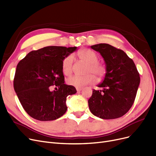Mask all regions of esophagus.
Wrapping results in <instances>:
<instances>
[{
    "mask_svg": "<svg viewBox=\"0 0 156 156\" xmlns=\"http://www.w3.org/2000/svg\"><path fill=\"white\" fill-rule=\"evenodd\" d=\"M82 90H83V88H76V90L78 92H80V91Z\"/></svg>",
    "mask_w": 156,
    "mask_h": 156,
    "instance_id": "1",
    "label": "esophagus"
}]
</instances>
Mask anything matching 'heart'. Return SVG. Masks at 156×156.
I'll use <instances>...</instances> for the list:
<instances>
[{
	"label": "heart",
	"instance_id": "b5f03b06",
	"mask_svg": "<svg viewBox=\"0 0 156 156\" xmlns=\"http://www.w3.org/2000/svg\"><path fill=\"white\" fill-rule=\"evenodd\" d=\"M78 57L82 61L88 64L86 73H94L99 78H103L106 73V69L102 64L98 62V54L90 50L83 49L80 50L77 53ZM73 57L72 55L66 57L62 62V70L63 73L66 76L71 74L73 70ZM96 78L92 74H87L85 76H72L67 79V83L69 85L76 87L82 88L87 85L92 84L96 82Z\"/></svg>",
	"mask_w": 156,
	"mask_h": 156
}]
</instances>
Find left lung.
Wrapping results in <instances>:
<instances>
[{"instance_id":"1","label":"left lung","mask_w":156,"mask_h":156,"mask_svg":"<svg viewBox=\"0 0 156 156\" xmlns=\"http://www.w3.org/2000/svg\"><path fill=\"white\" fill-rule=\"evenodd\" d=\"M100 53L105 61L106 73L88 101L91 113L103 119L122 117L131 108L140 82V74L133 60L122 50L110 44L90 46Z\"/></svg>"}]
</instances>
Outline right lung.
I'll use <instances>...</instances> for the list:
<instances>
[{"label": "right lung", "instance_id": "right-lung-1", "mask_svg": "<svg viewBox=\"0 0 156 156\" xmlns=\"http://www.w3.org/2000/svg\"><path fill=\"white\" fill-rule=\"evenodd\" d=\"M77 47L50 46L29 52L16 66L14 89L20 103L29 115L40 121L54 120L67 111L66 98L76 93L64 83L63 59ZM55 84L59 89L51 91Z\"/></svg>", "mask_w": 156, "mask_h": 156}]
</instances>
